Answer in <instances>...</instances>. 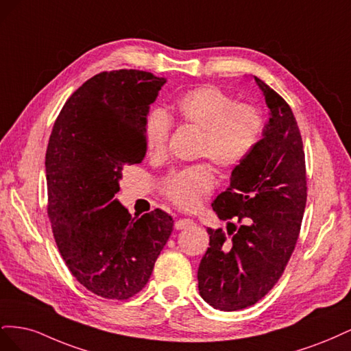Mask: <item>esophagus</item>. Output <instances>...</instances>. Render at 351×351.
Masks as SVG:
<instances>
[{"label": "esophagus", "instance_id": "esophagus-1", "mask_svg": "<svg viewBox=\"0 0 351 351\" xmlns=\"http://www.w3.org/2000/svg\"><path fill=\"white\" fill-rule=\"evenodd\" d=\"M193 224H195L193 219H190V218H178L176 221L174 227H176V230H186L189 227H192Z\"/></svg>", "mask_w": 351, "mask_h": 351}]
</instances>
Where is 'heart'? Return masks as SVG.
<instances>
[{"instance_id": "heart-1", "label": "heart", "mask_w": 351, "mask_h": 351, "mask_svg": "<svg viewBox=\"0 0 351 351\" xmlns=\"http://www.w3.org/2000/svg\"><path fill=\"white\" fill-rule=\"evenodd\" d=\"M174 107L183 123L200 130L197 155L212 159L221 169H234L246 162L265 132V117L256 105L234 102L231 95L210 84L182 93ZM169 130L168 114L161 108L151 111L145 125L149 155L165 154ZM214 183V168L196 164L169 174L162 183V192L177 206L193 209Z\"/></svg>"}]
</instances>
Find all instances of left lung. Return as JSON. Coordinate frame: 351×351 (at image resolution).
<instances>
[{
    "label": "left lung",
    "mask_w": 351,
    "mask_h": 351,
    "mask_svg": "<svg viewBox=\"0 0 351 351\" xmlns=\"http://www.w3.org/2000/svg\"><path fill=\"white\" fill-rule=\"evenodd\" d=\"M253 79L269 119L256 149L232 169L230 187L212 204L218 218L227 221L231 239L222 230L208 228L209 247L197 269L200 297L224 312L254 304L277 284L299 237L307 196L294 114L267 83Z\"/></svg>",
    "instance_id": "1"
}]
</instances>
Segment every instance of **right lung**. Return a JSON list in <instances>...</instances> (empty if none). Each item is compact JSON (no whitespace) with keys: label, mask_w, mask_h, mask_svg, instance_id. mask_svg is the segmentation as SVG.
Wrapping results in <instances>:
<instances>
[{"label":"right lung","mask_w":351,"mask_h":351,"mask_svg":"<svg viewBox=\"0 0 351 351\" xmlns=\"http://www.w3.org/2000/svg\"><path fill=\"white\" fill-rule=\"evenodd\" d=\"M165 83L141 70L99 73L69 98L49 137L54 239L73 277L104 299L139 293L173 232L167 212L132 217L114 197L124 165L142 162L147 114Z\"/></svg>","instance_id":"add662e5"}]
</instances>
